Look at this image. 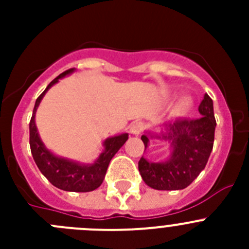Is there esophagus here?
Masks as SVG:
<instances>
[{
    "mask_svg": "<svg viewBox=\"0 0 249 249\" xmlns=\"http://www.w3.org/2000/svg\"><path fill=\"white\" fill-rule=\"evenodd\" d=\"M143 128H144L143 123H142V122H135V123H132L131 127H129V132H131L132 135L138 136L141 132L143 131Z\"/></svg>",
    "mask_w": 249,
    "mask_h": 249,
    "instance_id": "34e87169",
    "label": "esophagus"
}]
</instances>
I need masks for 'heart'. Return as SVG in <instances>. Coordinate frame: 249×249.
Listing matches in <instances>:
<instances>
[{"label":"heart","instance_id":"heart-1","mask_svg":"<svg viewBox=\"0 0 249 249\" xmlns=\"http://www.w3.org/2000/svg\"><path fill=\"white\" fill-rule=\"evenodd\" d=\"M193 107H195L193 100L188 97V96H186V97H182L177 102L175 107V113L177 114L178 117H187L193 111Z\"/></svg>","mask_w":249,"mask_h":249}]
</instances>
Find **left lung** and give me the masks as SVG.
Instances as JSON below:
<instances>
[{"mask_svg":"<svg viewBox=\"0 0 249 249\" xmlns=\"http://www.w3.org/2000/svg\"><path fill=\"white\" fill-rule=\"evenodd\" d=\"M198 112L202 117L197 120L168 121L160 123L158 132L146 131L142 135L144 151L151 140L169 144L167 160L152 162L142 156L138 162V171L147 186L158 191L183 190L203 171L212 152L215 129L213 101L207 93Z\"/></svg>","mask_w":249,"mask_h":249,"instance_id":"8db88e82","label":"left lung"}]
</instances>
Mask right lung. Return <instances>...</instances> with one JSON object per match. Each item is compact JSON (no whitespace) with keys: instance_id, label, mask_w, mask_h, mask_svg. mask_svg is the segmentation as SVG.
Instances as JSON below:
<instances>
[{"instance_id":"1","label":"right lung","mask_w":249,"mask_h":249,"mask_svg":"<svg viewBox=\"0 0 249 249\" xmlns=\"http://www.w3.org/2000/svg\"><path fill=\"white\" fill-rule=\"evenodd\" d=\"M73 72L74 70L71 68L57 76L36 100L30 122V146L38 169L54 187L67 192H91L97 190L102 184L109 162L117 153L118 149L126 143V141L128 140V133H121L106 138L102 143V152L92 163H83L80 160L61 157L54 155L53 152L45 146L43 141L39 137L36 120H35L37 108L48 89L56 85L59 80L70 76Z\"/></svg>"}]
</instances>
